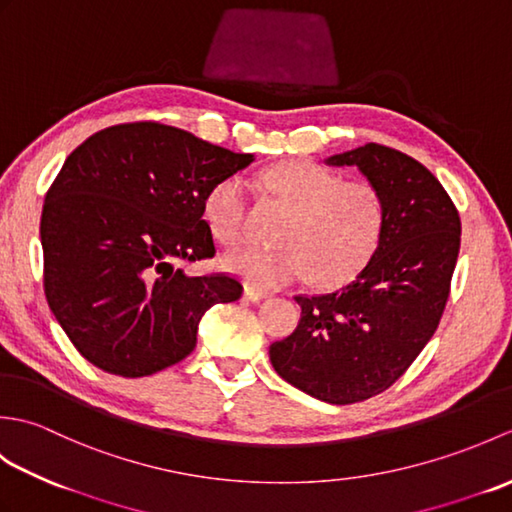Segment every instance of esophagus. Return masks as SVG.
<instances>
[{"instance_id": "esophagus-1", "label": "esophagus", "mask_w": 512, "mask_h": 512, "mask_svg": "<svg viewBox=\"0 0 512 512\" xmlns=\"http://www.w3.org/2000/svg\"><path fill=\"white\" fill-rule=\"evenodd\" d=\"M244 297L248 299V301H264V299H268V292H264V290H259V288H253V286H246L244 288Z\"/></svg>"}]
</instances>
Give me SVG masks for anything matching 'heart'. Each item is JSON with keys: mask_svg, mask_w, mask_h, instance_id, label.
Listing matches in <instances>:
<instances>
[{"mask_svg": "<svg viewBox=\"0 0 512 512\" xmlns=\"http://www.w3.org/2000/svg\"><path fill=\"white\" fill-rule=\"evenodd\" d=\"M270 198L290 211L279 248L244 244L226 255L231 273L255 288H279L312 279L321 286L343 284L376 253L385 231V198L372 182L343 180L314 162L290 160L262 173ZM248 193L242 178L228 176L204 198V220L222 244L246 231Z\"/></svg>", "mask_w": 512, "mask_h": 512, "instance_id": "heart-1", "label": "heart"}]
</instances>
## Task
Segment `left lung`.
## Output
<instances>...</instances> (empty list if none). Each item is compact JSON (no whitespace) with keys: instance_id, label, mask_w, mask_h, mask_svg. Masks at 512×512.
Returning a JSON list of instances; mask_svg holds the SVG:
<instances>
[{"instance_id":"1","label":"left lung","mask_w":512,"mask_h":512,"mask_svg":"<svg viewBox=\"0 0 512 512\" xmlns=\"http://www.w3.org/2000/svg\"><path fill=\"white\" fill-rule=\"evenodd\" d=\"M328 162L358 167L383 193L385 231L350 284L295 297L299 325L270 345V363L306 394L352 405L394 385L438 330L462 224L438 178L398 149L367 143Z\"/></svg>"}]
</instances>
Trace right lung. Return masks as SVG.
<instances>
[{
  "mask_svg": "<svg viewBox=\"0 0 512 512\" xmlns=\"http://www.w3.org/2000/svg\"><path fill=\"white\" fill-rule=\"evenodd\" d=\"M250 162L158 121L105 127L65 158L41 213L43 292L85 361L156 374L193 352L206 310L242 297L237 277L184 268L215 255L206 193Z\"/></svg>",
  "mask_w": 512,
  "mask_h": 512,
  "instance_id": "1",
  "label": "right lung"
}]
</instances>
